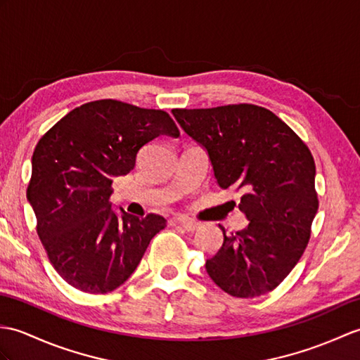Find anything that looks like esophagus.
I'll return each mask as SVG.
<instances>
[{
	"label": "esophagus",
	"instance_id": "1",
	"mask_svg": "<svg viewBox=\"0 0 360 360\" xmlns=\"http://www.w3.org/2000/svg\"><path fill=\"white\" fill-rule=\"evenodd\" d=\"M174 224L181 225V227L187 231H196L200 227V222H198L195 219H190V218H176L174 219Z\"/></svg>",
	"mask_w": 360,
	"mask_h": 360
}]
</instances>
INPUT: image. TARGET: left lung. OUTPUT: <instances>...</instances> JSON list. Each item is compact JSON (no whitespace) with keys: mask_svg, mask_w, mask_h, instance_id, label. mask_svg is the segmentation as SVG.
<instances>
[{"mask_svg":"<svg viewBox=\"0 0 360 360\" xmlns=\"http://www.w3.org/2000/svg\"><path fill=\"white\" fill-rule=\"evenodd\" d=\"M184 131L202 146L219 187L242 191L248 225L227 235L207 259L213 282L235 297L269 293L304 255L319 208L310 148L273 112L255 104L173 108Z\"/></svg>","mask_w":360,"mask_h":360,"instance_id":"1","label":"left lung"}]
</instances>
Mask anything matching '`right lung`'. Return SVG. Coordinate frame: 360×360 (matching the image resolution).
Instances as JSON below:
<instances>
[{
    "instance_id": "right-lung-1",
    "label": "right lung",
    "mask_w": 360,
    "mask_h": 360,
    "mask_svg": "<svg viewBox=\"0 0 360 360\" xmlns=\"http://www.w3.org/2000/svg\"><path fill=\"white\" fill-rule=\"evenodd\" d=\"M160 135L179 136L170 115L116 99L82 104L44 133L32 156L27 199L49 261L72 287L113 291L136 270L165 219L112 210V182L135 169Z\"/></svg>"
}]
</instances>
